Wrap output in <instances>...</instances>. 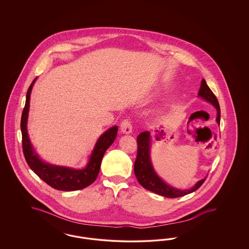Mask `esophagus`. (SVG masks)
I'll use <instances>...</instances> for the list:
<instances>
[{
	"label": "esophagus",
	"mask_w": 249,
	"mask_h": 249,
	"mask_svg": "<svg viewBox=\"0 0 249 249\" xmlns=\"http://www.w3.org/2000/svg\"><path fill=\"white\" fill-rule=\"evenodd\" d=\"M120 130L123 133H130L132 131V125L129 119H123L120 123Z\"/></svg>",
	"instance_id": "1"
}]
</instances>
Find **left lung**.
Here are the masks:
<instances>
[{"instance_id":"obj_1","label":"left lung","mask_w":249,"mask_h":249,"mask_svg":"<svg viewBox=\"0 0 249 249\" xmlns=\"http://www.w3.org/2000/svg\"><path fill=\"white\" fill-rule=\"evenodd\" d=\"M198 96L202 98L203 100L207 101L217 110V117L216 122L217 124L220 123V107L218 101L213 94V91L207 86L204 79L201 80V88L199 90ZM150 142H151V136L149 131L141 132L137 137V156L134 162V174L137 178L138 182L142 188L145 190H150L159 195L164 196L167 198H178L190 194L191 192L198 190L206 178L198 181L193 188L190 190H178L170 185L166 184L165 182L160 178L151 163L150 160Z\"/></svg>"}]
</instances>
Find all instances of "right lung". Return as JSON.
I'll use <instances>...</instances> for the list:
<instances>
[{"instance_id":"add662e5","label":"right lung","mask_w":249,"mask_h":249,"mask_svg":"<svg viewBox=\"0 0 249 249\" xmlns=\"http://www.w3.org/2000/svg\"><path fill=\"white\" fill-rule=\"evenodd\" d=\"M36 80V78L28 89L26 103L20 122V128L22 133V149L25 160L28 165L30 166V168L36 175L55 190L72 191L85 189L89 187L90 184H92L98 177L103 157L106 153L107 148L115 141L118 133V127L114 126L110 128L100 136V138L95 144L94 149L89 158V163L84 169L77 170L68 167L51 165L44 162L43 160H40L35 149L33 148L27 130L30 97Z\"/></svg>"}]
</instances>
